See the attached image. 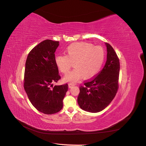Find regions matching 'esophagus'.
Instances as JSON below:
<instances>
[{"label":"esophagus","instance_id":"obj_1","mask_svg":"<svg viewBox=\"0 0 146 146\" xmlns=\"http://www.w3.org/2000/svg\"><path fill=\"white\" fill-rule=\"evenodd\" d=\"M74 86V84H73V83H69V84H68V87H69L70 88H71L72 86Z\"/></svg>","mask_w":146,"mask_h":146}]
</instances>
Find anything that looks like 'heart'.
<instances>
[{"label": "heart", "mask_w": 146, "mask_h": 146, "mask_svg": "<svg viewBox=\"0 0 146 146\" xmlns=\"http://www.w3.org/2000/svg\"><path fill=\"white\" fill-rule=\"evenodd\" d=\"M66 55H58L55 62L59 70L66 74L73 66L75 68L65 76L66 81L74 83L83 76L90 78L99 73L105 59V51L100 46L91 44L78 42L67 47Z\"/></svg>", "instance_id": "heart-1"}]
</instances>
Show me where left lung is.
Listing matches in <instances>:
<instances>
[{
  "mask_svg": "<svg viewBox=\"0 0 146 146\" xmlns=\"http://www.w3.org/2000/svg\"><path fill=\"white\" fill-rule=\"evenodd\" d=\"M107 47V61L98 76L80 87L78 103L81 109L97 113L105 109L112 101L118 89L119 62L110 45Z\"/></svg>",
  "mask_w": 146,
  "mask_h": 146,
  "instance_id": "obj_1",
  "label": "left lung"
}]
</instances>
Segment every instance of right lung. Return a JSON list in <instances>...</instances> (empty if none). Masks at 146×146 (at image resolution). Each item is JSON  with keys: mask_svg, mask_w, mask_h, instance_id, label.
Segmentation results:
<instances>
[{"mask_svg": "<svg viewBox=\"0 0 146 146\" xmlns=\"http://www.w3.org/2000/svg\"><path fill=\"white\" fill-rule=\"evenodd\" d=\"M58 41L43 40L29 52L25 63L24 88L29 101L45 114L57 113L63 107V99L68 85H55L60 79L55 62Z\"/></svg>", "mask_w": 146, "mask_h": 146, "instance_id": "1", "label": "right lung"}]
</instances>
